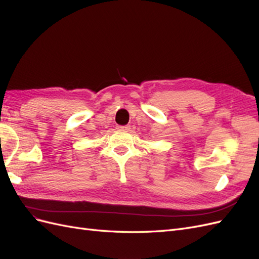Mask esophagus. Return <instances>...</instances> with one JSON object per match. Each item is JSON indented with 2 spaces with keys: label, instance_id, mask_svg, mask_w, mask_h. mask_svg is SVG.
I'll list each match as a JSON object with an SVG mask.
<instances>
[{
  "label": "esophagus",
  "instance_id": "34e87169",
  "mask_svg": "<svg viewBox=\"0 0 259 259\" xmlns=\"http://www.w3.org/2000/svg\"><path fill=\"white\" fill-rule=\"evenodd\" d=\"M117 128L120 129V130H124V131H129L130 130V126H128V124H127V126H118Z\"/></svg>",
  "mask_w": 259,
  "mask_h": 259
}]
</instances>
